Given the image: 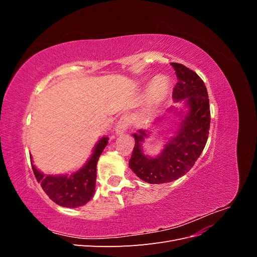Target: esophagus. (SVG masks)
I'll list each match as a JSON object with an SVG mask.
<instances>
[{
  "label": "esophagus",
  "mask_w": 257,
  "mask_h": 257,
  "mask_svg": "<svg viewBox=\"0 0 257 257\" xmlns=\"http://www.w3.org/2000/svg\"><path fill=\"white\" fill-rule=\"evenodd\" d=\"M132 123V119L128 114H124L121 116V119L119 120L118 124H116L114 127V132L116 135H122L125 133V132L128 130V127L131 126Z\"/></svg>",
  "instance_id": "34e87169"
}]
</instances>
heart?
I'll list each match as a JSON object with an SVG mask.
<instances>
[{"label":"heart","instance_id":"obj_1","mask_svg":"<svg viewBox=\"0 0 257 257\" xmlns=\"http://www.w3.org/2000/svg\"><path fill=\"white\" fill-rule=\"evenodd\" d=\"M168 92V82L164 77H157L149 88V100L151 105H159L165 99Z\"/></svg>","mask_w":257,"mask_h":257}]
</instances>
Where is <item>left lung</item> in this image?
Here are the masks:
<instances>
[{"instance_id":"8db88e82","label":"left lung","mask_w":257,"mask_h":257,"mask_svg":"<svg viewBox=\"0 0 257 257\" xmlns=\"http://www.w3.org/2000/svg\"><path fill=\"white\" fill-rule=\"evenodd\" d=\"M170 65L178 78L173 99L179 105L170 107L167 113L152 122L148 128L132 134L135 146L128 166L138 178L151 184L172 182L188 173L203 152L210 128L209 98L204 81L182 64ZM170 116L177 119V127L172 137L163 131H154L155 126ZM155 133L163 135L165 143L160 154L150 156L144 152L143 144Z\"/></svg>"}]
</instances>
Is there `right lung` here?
Masks as SVG:
<instances>
[{
  "instance_id": "add662e5",
  "label": "right lung",
  "mask_w": 257,
  "mask_h": 257,
  "mask_svg": "<svg viewBox=\"0 0 257 257\" xmlns=\"http://www.w3.org/2000/svg\"><path fill=\"white\" fill-rule=\"evenodd\" d=\"M108 139L107 136L100 137L87 162L72 174L45 175L33 164L32 155L30 154L36 180L52 201L61 207L77 208L92 199L95 192L96 164L108 144Z\"/></svg>"
}]
</instances>
